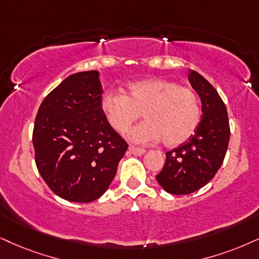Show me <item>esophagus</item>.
<instances>
[{"mask_svg": "<svg viewBox=\"0 0 259 259\" xmlns=\"http://www.w3.org/2000/svg\"><path fill=\"white\" fill-rule=\"evenodd\" d=\"M129 150L133 154H135V155H143V154L146 153V149L139 148V147H135V146H129Z\"/></svg>", "mask_w": 259, "mask_h": 259, "instance_id": "1", "label": "esophagus"}]
</instances>
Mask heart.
<instances>
[{
  "instance_id": "heart-1",
  "label": "heart",
  "mask_w": 259,
  "mask_h": 259,
  "mask_svg": "<svg viewBox=\"0 0 259 259\" xmlns=\"http://www.w3.org/2000/svg\"><path fill=\"white\" fill-rule=\"evenodd\" d=\"M101 110L118 133H126L143 112L146 122L134 127L129 137L137 143L156 142L178 146L194 135L201 120V101L194 88L166 78H148L130 83L126 96L107 92Z\"/></svg>"
}]
</instances>
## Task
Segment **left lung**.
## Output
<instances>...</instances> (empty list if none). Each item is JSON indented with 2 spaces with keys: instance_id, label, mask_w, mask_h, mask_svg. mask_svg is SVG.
Returning a JSON list of instances; mask_svg holds the SVG:
<instances>
[{
  "instance_id": "left-lung-1",
  "label": "left lung",
  "mask_w": 259,
  "mask_h": 259,
  "mask_svg": "<svg viewBox=\"0 0 259 259\" xmlns=\"http://www.w3.org/2000/svg\"><path fill=\"white\" fill-rule=\"evenodd\" d=\"M190 83L201 97L202 120L188 142L166 153L163 168L156 181L172 195L197 191L217 175L230 142V120L225 103L210 83L190 70Z\"/></svg>"
}]
</instances>
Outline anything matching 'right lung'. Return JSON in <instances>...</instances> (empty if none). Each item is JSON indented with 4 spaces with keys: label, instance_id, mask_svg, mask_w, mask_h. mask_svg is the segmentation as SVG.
<instances>
[{
    "label": "right lung",
    "instance_id": "right-lung-1",
    "mask_svg": "<svg viewBox=\"0 0 259 259\" xmlns=\"http://www.w3.org/2000/svg\"><path fill=\"white\" fill-rule=\"evenodd\" d=\"M97 70L70 75L45 97L33 127L34 160L49 188L63 199L88 203L109 188L127 143L101 110Z\"/></svg>",
    "mask_w": 259,
    "mask_h": 259
}]
</instances>
